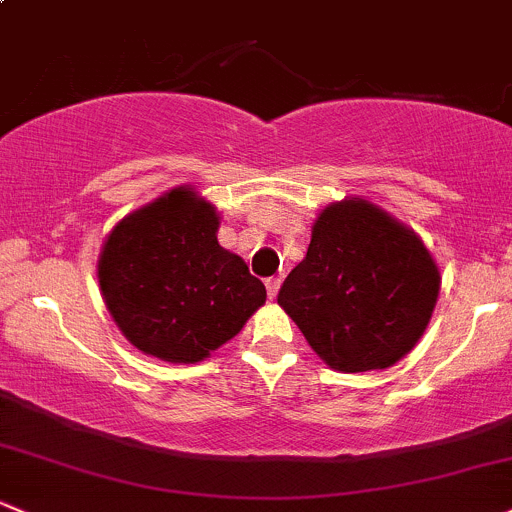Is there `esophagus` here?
Listing matches in <instances>:
<instances>
[{
  "instance_id": "34e87169",
  "label": "esophagus",
  "mask_w": 512,
  "mask_h": 512,
  "mask_svg": "<svg viewBox=\"0 0 512 512\" xmlns=\"http://www.w3.org/2000/svg\"><path fill=\"white\" fill-rule=\"evenodd\" d=\"M280 288V278H266V290H268V298L276 300Z\"/></svg>"
}]
</instances>
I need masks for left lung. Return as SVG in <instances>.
<instances>
[{
  "label": "left lung",
  "instance_id": "8db88e82",
  "mask_svg": "<svg viewBox=\"0 0 512 512\" xmlns=\"http://www.w3.org/2000/svg\"><path fill=\"white\" fill-rule=\"evenodd\" d=\"M439 268L422 239L373 202L324 207L278 305L334 371L398 364L430 324Z\"/></svg>",
  "mask_w": 512,
  "mask_h": 512
}]
</instances>
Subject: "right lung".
<instances>
[{
  "label": "right lung",
  "instance_id": "right-lung-1",
  "mask_svg": "<svg viewBox=\"0 0 512 512\" xmlns=\"http://www.w3.org/2000/svg\"><path fill=\"white\" fill-rule=\"evenodd\" d=\"M219 214L188 185L126 214L104 239L97 278L131 344L170 364H197L266 302L244 258L217 241Z\"/></svg>",
  "mask_w": 512,
  "mask_h": 512
}]
</instances>
